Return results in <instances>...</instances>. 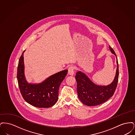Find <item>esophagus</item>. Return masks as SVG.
<instances>
[{"instance_id": "obj_1", "label": "esophagus", "mask_w": 135, "mask_h": 135, "mask_svg": "<svg viewBox=\"0 0 135 135\" xmlns=\"http://www.w3.org/2000/svg\"><path fill=\"white\" fill-rule=\"evenodd\" d=\"M74 73V67L73 66H70L68 68V74L70 75H73Z\"/></svg>"}]
</instances>
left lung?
<instances>
[{"instance_id": "left-lung-1", "label": "left lung", "mask_w": 135, "mask_h": 135, "mask_svg": "<svg viewBox=\"0 0 135 135\" xmlns=\"http://www.w3.org/2000/svg\"><path fill=\"white\" fill-rule=\"evenodd\" d=\"M109 50L116 58L117 69L113 81L107 85H99L94 84L83 72L77 71L75 75L77 91L80 101L84 105L92 106L104 103L112 96L115 92L118 80L119 71L117 58L112 48Z\"/></svg>"}]
</instances>
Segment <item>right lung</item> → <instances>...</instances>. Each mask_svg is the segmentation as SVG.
I'll list each match as a JSON object with an SVG mask.
<instances>
[{"mask_svg": "<svg viewBox=\"0 0 135 135\" xmlns=\"http://www.w3.org/2000/svg\"><path fill=\"white\" fill-rule=\"evenodd\" d=\"M20 58L17 79L21 95L25 101L38 108H49L58 100L60 85L66 77L68 70L59 72L39 84L28 83L24 73V52Z\"/></svg>", "mask_w": 135, "mask_h": 135, "instance_id": "1", "label": "right lung"}]
</instances>
